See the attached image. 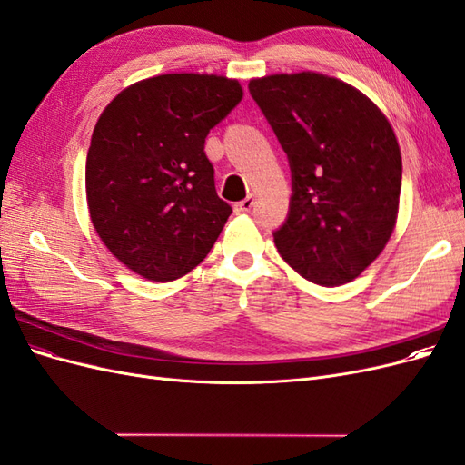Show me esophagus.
<instances>
[{"label": "esophagus", "instance_id": "obj_1", "mask_svg": "<svg viewBox=\"0 0 465 465\" xmlns=\"http://www.w3.org/2000/svg\"><path fill=\"white\" fill-rule=\"evenodd\" d=\"M252 205H254V198H252V195H248L246 200L234 203V211H236V213H248V211L252 209Z\"/></svg>", "mask_w": 465, "mask_h": 465}]
</instances>
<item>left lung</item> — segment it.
<instances>
[{
	"label": "left lung",
	"instance_id": "obj_1",
	"mask_svg": "<svg viewBox=\"0 0 465 465\" xmlns=\"http://www.w3.org/2000/svg\"><path fill=\"white\" fill-rule=\"evenodd\" d=\"M250 94L285 149L292 195L273 232L279 254L316 285L359 277L396 229L401 153L384 112L335 77L301 72L250 79Z\"/></svg>",
	"mask_w": 465,
	"mask_h": 465
}]
</instances>
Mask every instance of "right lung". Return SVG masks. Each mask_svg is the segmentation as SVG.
<instances>
[{
	"instance_id": "1",
	"label": "right lung",
	"mask_w": 465,
	"mask_h": 465,
	"mask_svg": "<svg viewBox=\"0 0 465 465\" xmlns=\"http://www.w3.org/2000/svg\"><path fill=\"white\" fill-rule=\"evenodd\" d=\"M242 96L236 79L164 74L125 87L103 110L85 166L89 215L134 273L166 283L213 248L232 209L217 195L205 137Z\"/></svg>"
}]
</instances>
